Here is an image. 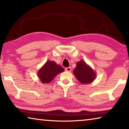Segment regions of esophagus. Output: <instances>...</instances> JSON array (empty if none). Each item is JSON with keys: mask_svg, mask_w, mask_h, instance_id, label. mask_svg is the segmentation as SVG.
Wrapping results in <instances>:
<instances>
[{"mask_svg": "<svg viewBox=\"0 0 129 129\" xmlns=\"http://www.w3.org/2000/svg\"><path fill=\"white\" fill-rule=\"evenodd\" d=\"M65 70L67 72H71V67H67V68H65Z\"/></svg>", "mask_w": 129, "mask_h": 129, "instance_id": "obj_1", "label": "esophagus"}]
</instances>
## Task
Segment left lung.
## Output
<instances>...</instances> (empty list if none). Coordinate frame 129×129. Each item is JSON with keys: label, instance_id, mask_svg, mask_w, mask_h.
<instances>
[{"label": "left lung", "instance_id": "obj_1", "mask_svg": "<svg viewBox=\"0 0 129 129\" xmlns=\"http://www.w3.org/2000/svg\"><path fill=\"white\" fill-rule=\"evenodd\" d=\"M73 73L77 79L82 84L91 83L95 77L94 72L84 61L77 62Z\"/></svg>", "mask_w": 129, "mask_h": 129}]
</instances>
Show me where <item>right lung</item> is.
<instances>
[{
    "instance_id": "add662e5",
    "label": "right lung",
    "mask_w": 129,
    "mask_h": 129,
    "mask_svg": "<svg viewBox=\"0 0 129 129\" xmlns=\"http://www.w3.org/2000/svg\"><path fill=\"white\" fill-rule=\"evenodd\" d=\"M64 71L63 68L54 61H47L40 69L38 76L42 83H49L56 75Z\"/></svg>"
}]
</instances>
